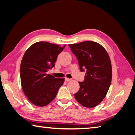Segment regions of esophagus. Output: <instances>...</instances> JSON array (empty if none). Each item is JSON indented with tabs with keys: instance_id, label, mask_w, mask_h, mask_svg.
<instances>
[{
	"instance_id": "1",
	"label": "esophagus",
	"mask_w": 135,
	"mask_h": 135,
	"mask_svg": "<svg viewBox=\"0 0 135 135\" xmlns=\"http://www.w3.org/2000/svg\"><path fill=\"white\" fill-rule=\"evenodd\" d=\"M65 81H67V82H69V81H71V79H69V78H65Z\"/></svg>"
}]
</instances>
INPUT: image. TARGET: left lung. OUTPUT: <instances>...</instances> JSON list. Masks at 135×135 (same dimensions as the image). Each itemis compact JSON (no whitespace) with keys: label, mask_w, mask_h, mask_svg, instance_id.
<instances>
[{"label":"left lung","mask_w":135,"mask_h":135,"mask_svg":"<svg viewBox=\"0 0 135 135\" xmlns=\"http://www.w3.org/2000/svg\"><path fill=\"white\" fill-rule=\"evenodd\" d=\"M69 46L78 60L80 70H86L84 81L79 82L80 88L75 97L84 107H95L105 98L112 82L109 56L96 42L84 41Z\"/></svg>","instance_id":"1"}]
</instances>
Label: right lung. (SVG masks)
Instances as JSON below:
<instances>
[{"mask_svg":"<svg viewBox=\"0 0 135 135\" xmlns=\"http://www.w3.org/2000/svg\"><path fill=\"white\" fill-rule=\"evenodd\" d=\"M65 46L60 47L47 42H35L23 56L20 66L21 86L31 103L38 107L53 101L65 79L47 74L54 66L57 57Z\"/></svg>","mask_w":135,"mask_h":135,"instance_id":"right-lung-1","label":"right lung"}]
</instances>
